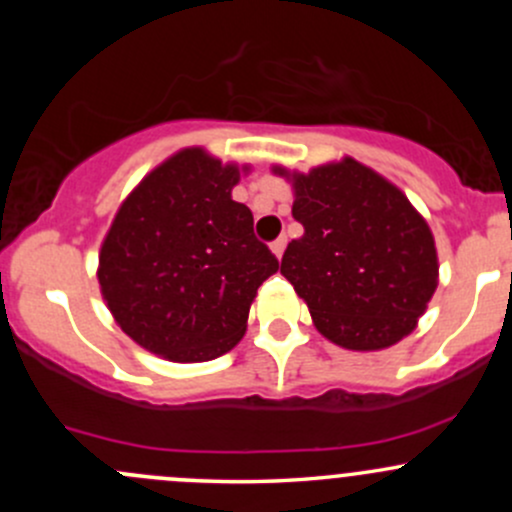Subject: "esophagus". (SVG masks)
<instances>
[{"label": "esophagus", "mask_w": 512, "mask_h": 512, "mask_svg": "<svg viewBox=\"0 0 512 512\" xmlns=\"http://www.w3.org/2000/svg\"><path fill=\"white\" fill-rule=\"evenodd\" d=\"M285 247H287V237L282 235V237H277L275 242H272V245H270V250L275 252V257H277V260H280V257H282V252H285Z\"/></svg>", "instance_id": "34e87169"}]
</instances>
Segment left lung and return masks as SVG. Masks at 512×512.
Segmentation results:
<instances>
[{"instance_id": "left-lung-1", "label": "left lung", "mask_w": 512, "mask_h": 512, "mask_svg": "<svg viewBox=\"0 0 512 512\" xmlns=\"http://www.w3.org/2000/svg\"><path fill=\"white\" fill-rule=\"evenodd\" d=\"M272 173L292 183V218L304 227L280 272L317 332L352 352L409 337L438 287L436 242L409 198L349 156L309 173L282 165Z\"/></svg>"}]
</instances>
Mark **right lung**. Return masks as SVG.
Listing matches in <instances>:
<instances>
[{
  "label": "right lung",
  "instance_id": "right-lung-1",
  "mask_svg": "<svg viewBox=\"0 0 512 512\" xmlns=\"http://www.w3.org/2000/svg\"><path fill=\"white\" fill-rule=\"evenodd\" d=\"M250 165L183 148L128 193L98 252L118 327L178 364L218 359L247 329L257 287L280 270L232 188Z\"/></svg>",
  "mask_w": 512,
  "mask_h": 512
}]
</instances>
